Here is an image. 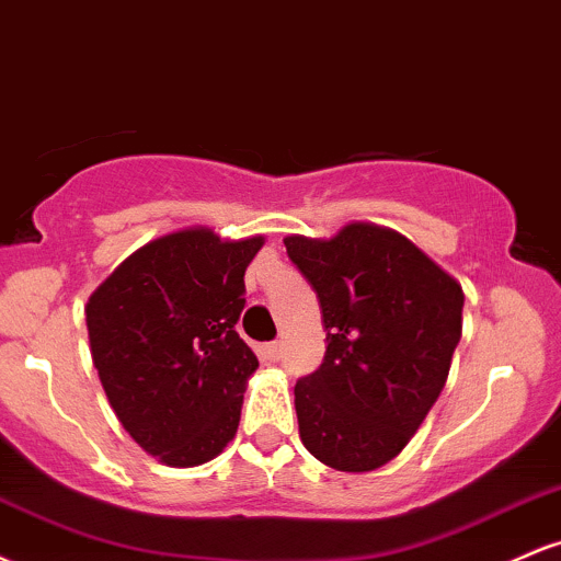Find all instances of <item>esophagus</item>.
Masks as SVG:
<instances>
[{
	"label": "esophagus",
	"instance_id": "1",
	"mask_svg": "<svg viewBox=\"0 0 561 561\" xmlns=\"http://www.w3.org/2000/svg\"><path fill=\"white\" fill-rule=\"evenodd\" d=\"M263 353H266L272 362H279V358H282V343H279V340H276V343H266V345H263Z\"/></svg>",
	"mask_w": 561,
	"mask_h": 561
}]
</instances>
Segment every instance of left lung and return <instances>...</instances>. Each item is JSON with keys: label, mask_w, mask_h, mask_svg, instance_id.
Returning a JSON list of instances; mask_svg holds the SVG:
<instances>
[{"label": "left lung", "mask_w": 561, "mask_h": 561, "mask_svg": "<svg viewBox=\"0 0 561 561\" xmlns=\"http://www.w3.org/2000/svg\"><path fill=\"white\" fill-rule=\"evenodd\" d=\"M317 289L324 364L295 385L302 446L337 472H371L409 446L448 379L465 289L401 231L351 221L285 237Z\"/></svg>", "instance_id": "obj_1"}]
</instances>
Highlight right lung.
<instances>
[{"label": "right lung", "instance_id": "right-lung-1", "mask_svg": "<svg viewBox=\"0 0 561 561\" xmlns=\"http://www.w3.org/2000/svg\"><path fill=\"white\" fill-rule=\"evenodd\" d=\"M266 237L186 227L134 250L89 295V351L124 430L169 467L216 459L259 358L237 334L244 268Z\"/></svg>", "mask_w": 561, "mask_h": 561}]
</instances>
